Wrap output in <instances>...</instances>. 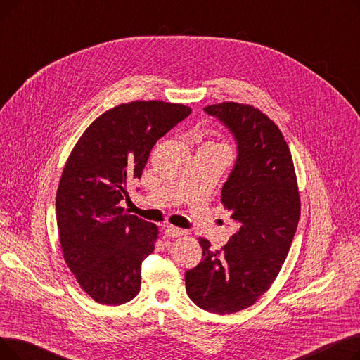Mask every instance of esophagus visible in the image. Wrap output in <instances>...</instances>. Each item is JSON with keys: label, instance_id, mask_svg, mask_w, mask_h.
Wrapping results in <instances>:
<instances>
[{"label": "esophagus", "instance_id": "34e87169", "mask_svg": "<svg viewBox=\"0 0 360 360\" xmlns=\"http://www.w3.org/2000/svg\"><path fill=\"white\" fill-rule=\"evenodd\" d=\"M186 232L179 229V228H175V226H167V228L165 229V236L167 238H178V236H182L185 235Z\"/></svg>", "mask_w": 360, "mask_h": 360}]
</instances>
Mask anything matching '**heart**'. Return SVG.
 <instances>
[{
  "mask_svg": "<svg viewBox=\"0 0 360 360\" xmlns=\"http://www.w3.org/2000/svg\"><path fill=\"white\" fill-rule=\"evenodd\" d=\"M209 146H219V147H226V146H224L221 141H217V143H210Z\"/></svg>",
  "mask_w": 360,
  "mask_h": 360,
  "instance_id": "obj_1",
  "label": "heart"
}]
</instances>
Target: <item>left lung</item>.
Returning a JSON list of instances; mask_svg holds the SVG:
<instances>
[{"instance_id": "left-lung-1", "label": "left lung", "mask_w": 360, "mask_h": 360, "mask_svg": "<svg viewBox=\"0 0 360 360\" xmlns=\"http://www.w3.org/2000/svg\"><path fill=\"white\" fill-rule=\"evenodd\" d=\"M204 110L238 141V160L220 201L239 231L219 251L198 238L202 261L185 273V286L197 307L224 315L250 308L273 285L297 228L300 197L289 146L269 115L238 102Z\"/></svg>"}]
</instances>
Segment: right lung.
<instances>
[{"mask_svg":"<svg viewBox=\"0 0 360 360\" xmlns=\"http://www.w3.org/2000/svg\"><path fill=\"white\" fill-rule=\"evenodd\" d=\"M190 113L163 101L121 103L71 150L56 191V224L65 264L98 304L122 305L140 292L141 261L155 251L159 228L124 213L120 201L141 178L156 141Z\"/></svg>","mask_w":360,"mask_h":360,"instance_id":"obj_1","label":"right lung"}]
</instances>
